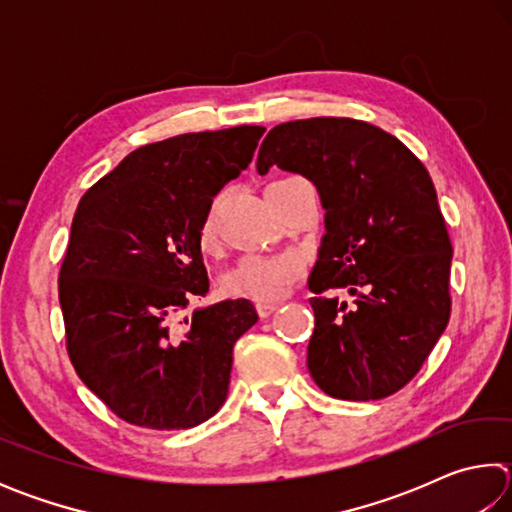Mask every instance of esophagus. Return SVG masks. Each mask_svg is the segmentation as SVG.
<instances>
[{"mask_svg":"<svg viewBox=\"0 0 512 512\" xmlns=\"http://www.w3.org/2000/svg\"><path fill=\"white\" fill-rule=\"evenodd\" d=\"M277 307H280L277 302H257V314L262 318H268Z\"/></svg>","mask_w":512,"mask_h":512,"instance_id":"obj_1","label":"esophagus"}]
</instances>
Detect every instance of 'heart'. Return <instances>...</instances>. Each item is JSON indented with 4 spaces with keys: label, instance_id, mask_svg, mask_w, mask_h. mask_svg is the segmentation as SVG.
I'll list each match as a JSON object with an SVG mask.
<instances>
[{
    "label": "heart",
    "instance_id": "heart-1",
    "mask_svg": "<svg viewBox=\"0 0 512 512\" xmlns=\"http://www.w3.org/2000/svg\"><path fill=\"white\" fill-rule=\"evenodd\" d=\"M201 244L212 248L216 244L214 210L207 212L201 223ZM302 275V259L296 253H248L230 266L223 275V289L230 296L257 302H273L289 293L291 284Z\"/></svg>",
    "mask_w": 512,
    "mask_h": 512
}]
</instances>
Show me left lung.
Here are the masks:
<instances>
[{"label":"left lung","instance_id":"8db88e82","mask_svg":"<svg viewBox=\"0 0 512 512\" xmlns=\"http://www.w3.org/2000/svg\"><path fill=\"white\" fill-rule=\"evenodd\" d=\"M273 164L311 180L325 210L309 275L311 377L336 400L397 393L427 361L452 309V241L429 171L395 135L348 117L275 126L257 171ZM336 288L351 298L326 293Z\"/></svg>","mask_w":512,"mask_h":512}]
</instances>
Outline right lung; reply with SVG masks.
I'll list each match as a JSON object with an SVG mask.
<instances>
[{
  "instance_id": "right-lung-1",
  "label": "right lung",
  "mask_w": 512,
  "mask_h": 512,
  "mask_svg": "<svg viewBox=\"0 0 512 512\" xmlns=\"http://www.w3.org/2000/svg\"><path fill=\"white\" fill-rule=\"evenodd\" d=\"M262 126L185 133L128 153L76 207L60 268L67 352L83 384L144 429L196 427L228 397L246 298L180 309L210 289L201 223L253 160Z\"/></svg>"
}]
</instances>
